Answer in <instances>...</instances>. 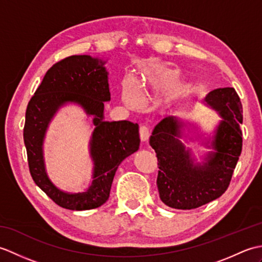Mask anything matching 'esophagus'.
Returning <instances> with one entry per match:
<instances>
[{"instance_id": "esophagus-1", "label": "esophagus", "mask_w": 262, "mask_h": 262, "mask_svg": "<svg viewBox=\"0 0 262 262\" xmlns=\"http://www.w3.org/2000/svg\"><path fill=\"white\" fill-rule=\"evenodd\" d=\"M140 137L142 142H146L149 137V130H148V127L146 126H141L140 128Z\"/></svg>"}]
</instances>
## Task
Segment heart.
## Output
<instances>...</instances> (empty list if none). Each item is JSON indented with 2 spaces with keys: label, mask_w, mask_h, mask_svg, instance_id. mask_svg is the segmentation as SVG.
Listing matches in <instances>:
<instances>
[{
  "label": "heart",
  "mask_w": 262,
  "mask_h": 262,
  "mask_svg": "<svg viewBox=\"0 0 262 262\" xmlns=\"http://www.w3.org/2000/svg\"><path fill=\"white\" fill-rule=\"evenodd\" d=\"M177 80V74L170 71H161L159 73L146 76L141 86L137 83L127 79L122 82L121 98L127 107L136 109L142 103V96L149 91H163L170 88Z\"/></svg>",
  "instance_id": "b5f03b06"
}]
</instances>
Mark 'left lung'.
Masks as SVG:
<instances>
[{"mask_svg": "<svg viewBox=\"0 0 262 262\" xmlns=\"http://www.w3.org/2000/svg\"><path fill=\"white\" fill-rule=\"evenodd\" d=\"M204 102L223 118L210 145H206L213 152L206 154L204 162L194 163L191 151L180 141L186 125L179 117L161 120L149 137L160 169V198L171 208L193 209L221 197L229 188L242 151L243 110L234 88L210 91Z\"/></svg>", "mask_w": 262, "mask_h": 262, "instance_id": "1", "label": "left lung"}]
</instances>
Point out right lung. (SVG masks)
I'll use <instances>...</instances> for the list:
<instances>
[{"label": "right lung", "mask_w": 262, "mask_h": 262, "mask_svg": "<svg viewBox=\"0 0 262 262\" xmlns=\"http://www.w3.org/2000/svg\"><path fill=\"white\" fill-rule=\"evenodd\" d=\"M104 60L74 55L54 64L28 103L24 141L30 174L54 203L66 209L88 210L107 202L119 164L140 147L138 125L128 120L104 121V102L110 101ZM80 104L92 114L96 126L91 141L94 161L93 183L84 193L60 191L49 180L43 162L42 144L48 125L65 103Z\"/></svg>", "instance_id": "right-lung-1"}]
</instances>
